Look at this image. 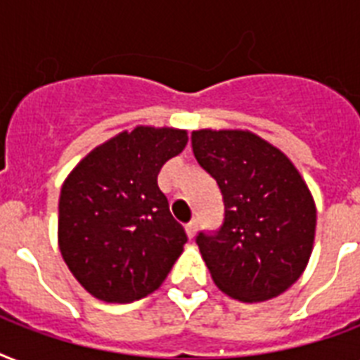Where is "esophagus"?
I'll return each instance as SVG.
<instances>
[{"label": "esophagus", "mask_w": 360, "mask_h": 360, "mask_svg": "<svg viewBox=\"0 0 360 360\" xmlns=\"http://www.w3.org/2000/svg\"><path fill=\"white\" fill-rule=\"evenodd\" d=\"M185 230H186V233H188V237L192 239V237L196 236V231H198V220L196 219L191 220V222L185 226Z\"/></svg>", "instance_id": "obj_1"}]
</instances>
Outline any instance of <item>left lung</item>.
Here are the masks:
<instances>
[{
	"instance_id": "1",
	"label": "left lung",
	"mask_w": 360,
	"mask_h": 360,
	"mask_svg": "<svg viewBox=\"0 0 360 360\" xmlns=\"http://www.w3.org/2000/svg\"><path fill=\"white\" fill-rule=\"evenodd\" d=\"M192 151L224 200L220 230L196 237L214 284L243 302L278 297L312 254L316 203L307 183L250 130H194Z\"/></svg>"
}]
</instances>
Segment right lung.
<instances>
[{
  "label": "right lung",
  "instance_id": "add662e5",
  "mask_svg": "<svg viewBox=\"0 0 360 360\" xmlns=\"http://www.w3.org/2000/svg\"><path fill=\"white\" fill-rule=\"evenodd\" d=\"M186 141V130L136 127L95 147L65 179L59 250L93 297L138 301L160 288L181 256L186 233L157 177Z\"/></svg>",
  "mask_w": 360,
  "mask_h": 360
}]
</instances>
